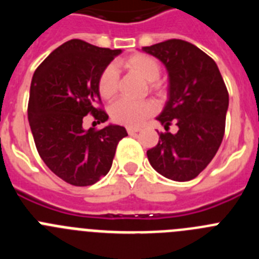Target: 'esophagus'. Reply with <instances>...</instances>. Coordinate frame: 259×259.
<instances>
[{"mask_svg":"<svg viewBox=\"0 0 259 259\" xmlns=\"http://www.w3.org/2000/svg\"><path fill=\"white\" fill-rule=\"evenodd\" d=\"M128 135H135L137 132H140V128H134V127H127Z\"/></svg>","mask_w":259,"mask_h":259,"instance_id":"34e87169","label":"esophagus"}]
</instances>
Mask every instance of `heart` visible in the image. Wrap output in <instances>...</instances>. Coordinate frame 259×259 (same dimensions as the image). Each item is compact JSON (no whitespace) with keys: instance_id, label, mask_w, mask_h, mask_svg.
Segmentation results:
<instances>
[{"instance_id":"obj_1","label":"heart","mask_w":259,"mask_h":259,"mask_svg":"<svg viewBox=\"0 0 259 259\" xmlns=\"http://www.w3.org/2000/svg\"><path fill=\"white\" fill-rule=\"evenodd\" d=\"M116 66L125 68L128 71H134L140 75L143 79L149 81V88L152 92H161V84L157 79L161 76V63L149 54L137 53L127 58L122 59L116 63ZM98 93L104 100H111L118 92V74L114 66H106L98 75L97 80ZM157 105L152 100L135 102L130 100H118L114 102L109 109L110 118L118 124L127 125V127H139L146 119L157 113Z\"/></svg>"}]
</instances>
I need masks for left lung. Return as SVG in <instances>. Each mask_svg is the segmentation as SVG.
Masks as SVG:
<instances>
[{
  "instance_id": "left-lung-1",
  "label": "left lung",
  "mask_w": 259,
  "mask_h": 259,
  "mask_svg": "<svg viewBox=\"0 0 259 259\" xmlns=\"http://www.w3.org/2000/svg\"><path fill=\"white\" fill-rule=\"evenodd\" d=\"M143 50L164 63L170 98L158 120L157 145L146 152L157 172L175 182L194 179L218 152L226 130L228 91L214 59L188 41L171 38ZM174 122L178 132L168 128Z\"/></svg>"
}]
</instances>
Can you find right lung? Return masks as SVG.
<instances>
[{"mask_svg":"<svg viewBox=\"0 0 259 259\" xmlns=\"http://www.w3.org/2000/svg\"><path fill=\"white\" fill-rule=\"evenodd\" d=\"M120 52L74 38L53 50L32 77L28 120L36 149L52 172L75 187L106 175L119 141L127 136L120 125L83 128L88 114L98 124L109 118L97 80Z\"/></svg>","mask_w":259,"mask_h":259,"instance_id":"add662e5","label":"right lung"}]
</instances>
